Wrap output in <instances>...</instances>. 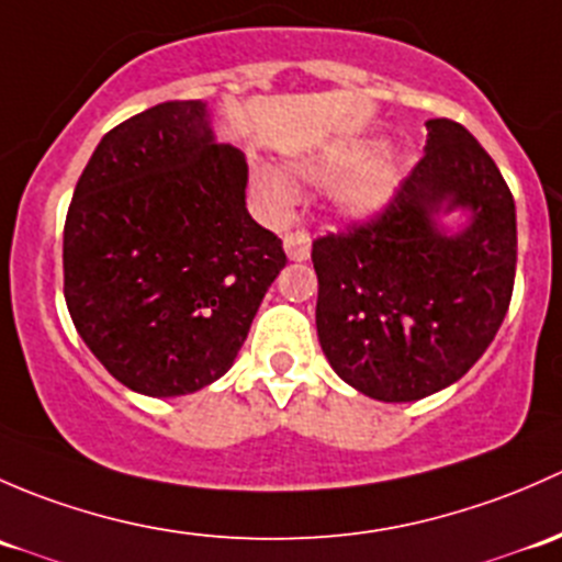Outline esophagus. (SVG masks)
Instances as JSON below:
<instances>
[{
	"label": "esophagus",
	"mask_w": 562,
	"mask_h": 562,
	"mask_svg": "<svg viewBox=\"0 0 562 562\" xmlns=\"http://www.w3.org/2000/svg\"><path fill=\"white\" fill-rule=\"evenodd\" d=\"M283 251L294 262H303L311 257V235L305 229H294V233L283 235Z\"/></svg>",
	"instance_id": "34e87169"
}]
</instances>
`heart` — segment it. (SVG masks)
Returning a JSON list of instances; mask_svg holds the SVG:
<instances>
[{
	"label": "heart",
	"instance_id": "obj_1",
	"mask_svg": "<svg viewBox=\"0 0 562 562\" xmlns=\"http://www.w3.org/2000/svg\"><path fill=\"white\" fill-rule=\"evenodd\" d=\"M297 172L314 183H333L346 178L335 192V205L346 218H370L384 211L403 178L401 161L386 151L373 156L370 143H335L314 159L297 165ZM254 183L268 213L281 218L292 211L297 189L286 172L265 165L254 176Z\"/></svg>",
	"mask_w": 562,
	"mask_h": 562
}]
</instances>
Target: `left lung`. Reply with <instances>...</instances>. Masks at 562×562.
Returning <instances> with one entry per match:
<instances>
[{
	"label": "left lung",
	"instance_id": "1",
	"mask_svg": "<svg viewBox=\"0 0 562 562\" xmlns=\"http://www.w3.org/2000/svg\"><path fill=\"white\" fill-rule=\"evenodd\" d=\"M462 206L472 222L437 227ZM316 333L335 373L362 395L408 403L473 368L512 303L517 213L501 170L449 119L427 121L425 156L366 224L314 240Z\"/></svg>",
	"mask_w": 562,
	"mask_h": 562
}]
</instances>
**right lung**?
<instances>
[{
    "label": "right lung",
    "instance_id": "add662e5",
    "mask_svg": "<svg viewBox=\"0 0 562 562\" xmlns=\"http://www.w3.org/2000/svg\"><path fill=\"white\" fill-rule=\"evenodd\" d=\"M248 165L213 140L205 102L113 126L65 222V300L113 379L148 397L202 390L233 368L281 240L246 211Z\"/></svg>",
    "mask_w": 562,
    "mask_h": 562
}]
</instances>
